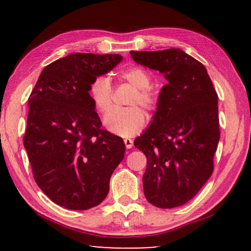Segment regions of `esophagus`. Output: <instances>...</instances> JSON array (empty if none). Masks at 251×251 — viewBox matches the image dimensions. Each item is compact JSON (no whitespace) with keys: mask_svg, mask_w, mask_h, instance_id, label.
<instances>
[{"mask_svg":"<svg viewBox=\"0 0 251 251\" xmlns=\"http://www.w3.org/2000/svg\"><path fill=\"white\" fill-rule=\"evenodd\" d=\"M124 144H125L126 148H131V147H133V145H134V141H133V139H130V138H125L124 139Z\"/></svg>","mask_w":251,"mask_h":251,"instance_id":"34e87169","label":"esophagus"}]
</instances>
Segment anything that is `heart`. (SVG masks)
<instances>
[{
	"instance_id": "heart-1",
	"label": "heart",
	"mask_w": 251,
	"mask_h": 251,
	"mask_svg": "<svg viewBox=\"0 0 251 251\" xmlns=\"http://www.w3.org/2000/svg\"><path fill=\"white\" fill-rule=\"evenodd\" d=\"M118 77L135 87L129 100L128 108H114L104 118V125L112 133L128 137L143 128L146 123L142 105L148 112H154L159 104V92L151 85V74L141 66H128L118 71ZM90 96L95 108L105 114L113 104V87L108 77L100 75L94 77L90 85Z\"/></svg>"
}]
</instances>
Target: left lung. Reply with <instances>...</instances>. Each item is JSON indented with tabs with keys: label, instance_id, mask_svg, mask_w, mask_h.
<instances>
[{
	"label": "left lung",
	"instance_id": "left-lung-1",
	"mask_svg": "<svg viewBox=\"0 0 251 251\" xmlns=\"http://www.w3.org/2000/svg\"><path fill=\"white\" fill-rule=\"evenodd\" d=\"M130 55L168 82L151 126L134 143L147 157L144 194L158 208L182 206L214 171L220 137L218 95L206 67L184 50H131Z\"/></svg>",
	"mask_w": 251,
	"mask_h": 251
}]
</instances>
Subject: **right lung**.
Returning a JSON list of instances; mask_svg holds the SVG:
<instances>
[{
    "instance_id": "obj_1",
    "label": "right lung",
    "mask_w": 251,
    "mask_h": 251,
    "mask_svg": "<svg viewBox=\"0 0 251 251\" xmlns=\"http://www.w3.org/2000/svg\"><path fill=\"white\" fill-rule=\"evenodd\" d=\"M121 61L118 54H70L44 67L28 97L23 143L34 180L50 201L67 209L100 205L124 158V142L100 128L90 96L94 77Z\"/></svg>"
}]
</instances>
